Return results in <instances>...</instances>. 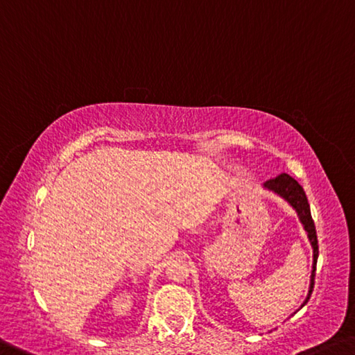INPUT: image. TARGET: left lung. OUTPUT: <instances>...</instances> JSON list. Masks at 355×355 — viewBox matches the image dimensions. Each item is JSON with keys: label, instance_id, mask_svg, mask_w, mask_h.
<instances>
[{"label": "left lung", "instance_id": "obj_1", "mask_svg": "<svg viewBox=\"0 0 355 355\" xmlns=\"http://www.w3.org/2000/svg\"><path fill=\"white\" fill-rule=\"evenodd\" d=\"M263 188L268 191H273L275 194H278L279 198H283L292 208H294V210L297 211V216H299V219H300V223L303 224V229L306 230L309 243H311V246H313L311 279H309V289H308L306 299L303 300L302 306H300V308H303L308 303L309 297H311V292L314 288V275H316V263H318V256H319L316 227H314V221L311 218V210H309L306 194L299 184V182L292 178L291 175H288V173H281V175H278L277 178L268 180V182L263 183Z\"/></svg>", "mask_w": 355, "mask_h": 355}]
</instances>
